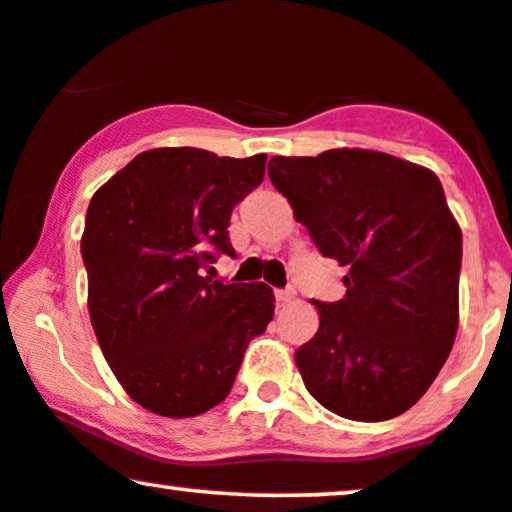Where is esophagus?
<instances>
[{
	"instance_id": "1",
	"label": "esophagus",
	"mask_w": 512,
	"mask_h": 512,
	"mask_svg": "<svg viewBox=\"0 0 512 512\" xmlns=\"http://www.w3.org/2000/svg\"><path fill=\"white\" fill-rule=\"evenodd\" d=\"M275 298H277V303L286 305V303H291L293 298H296V291H293L291 286H286V289H277L275 291Z\"/></svg>"
}]
</instances>
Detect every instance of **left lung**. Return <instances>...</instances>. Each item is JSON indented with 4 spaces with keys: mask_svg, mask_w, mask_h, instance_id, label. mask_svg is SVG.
<instances>
[{
    "mask_svg": "<svg viewBox=\"0 0 512 512\" xmlns=\"http://www.w3.org/2000/svg\"><path fill=\"white\" fill-rule=\"evenodd\" d=\"M270 181L328 258L345 298L296 349L310 394L335 415L384 422L426 394L459 326L461 228L436 174L368 149L270 158Z\"/></svg>",
    "mask_w": 512,
    "mask_h": 512,
    "instance_id": "8db88e82",
    "label": "left lung"
}]
</instances>
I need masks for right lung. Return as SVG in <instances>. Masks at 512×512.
Returning <instances> with one entry per match:
<instances>
[{
	"label": "right lung",
	"instance_id": "add662e5",
	"mask_svg": "<svg viewBox=\"0 0 512 512\" xmlns=\"http://www.w3.org/2000/svg\"><path fill=\"white\" fill-rule=\"evenodd\" d=\"M265 158L163 146L132 158L90 200L81 237L90 321L125 394L153 415L219 405L275 314L268 284L202 277L214 251L233 254L230 212L263 181Z\"/></svg>",
	"mask_w": 512,
	"mask_h": 512
}]
</instances>
